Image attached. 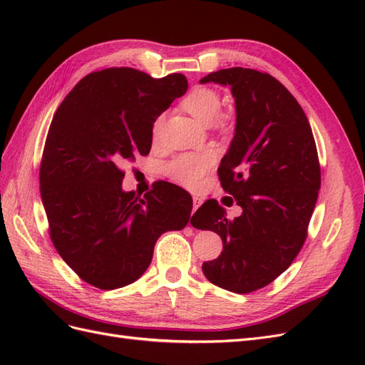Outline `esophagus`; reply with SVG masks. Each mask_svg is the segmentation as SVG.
I'll return each mask as SVG.
<instances>
[{
    "label": "esophagus",
    "mask_w": 365,
    "mask_h": 365,
    "mask_svg": "<svg viewBox=\"0 0 365 365\" xmlns=\"http://www.w3.org/2000/svg\"><path fill=\"white\" fill-rule=\"evenodd\" d=\"M201 204H202V200H201V197L195 196V197H193V212H196V210L201 207Z\"/></svg>",
    "instance_id": "esophagus-1"
}]
</instances>
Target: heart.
<instances>
[{
	"instance_id": "1",
	"label": "heart",
	"mask_w": 365,
	"mask_h": 365,
	"mask_svg": "<svg viewBox=\"0 0 365 365\" xmlns=\"http://www.w3.org/2000/svg\"><path fill=\"white\" fill-rule=\"evenodd\" d=\"M184 108L201 123H212L220 111V97L216 91L208 90V88H197L185 97ZM161 123L163 118L160 117L153 125L155 135H158ZM213 161L215 155L212 152L187 153L170 164V173L175 181L189 187V189H196L202 184L204 176L213 165Z\"/></svg>"
}]
</instances>
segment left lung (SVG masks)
I'll use <instances>...</instances> for the list:
<instances>
[{
  "mask_svg": "<svg viewBox=\"0 0 365 365\" xmlns=\"http://www.w3.org/2000/svg\"><path fill=\"white\" fill-rule=\"evenodd\" d=\"M212 82L230 86L235 98V135L219 178L242 215L230 220L222 207L208 201L190 222L222 239L220 256L202 263L205 277L222 289L248 294L277 279L300 252L322 173L311 125L277 79L235 67L200 81Z\"/></svg>",
  "mask_w": 365,
  "mask_h": 365,
  "instance_id": "obj_1",
  "label": "left lung"
}]
</instances>
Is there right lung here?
I'll return each mask as SVG.
<instances>
[{"instance_id":"add662e5","label":"right lung","mask_w":365,"mask_h":365,"mask_svg":"<svg viewBox=\"0 0 365 365\" xmlns=\"http://www.w3.org/2000/svg\"><path fill=\"white\" fill-rule=\"evenodd\" d=\"M185 91L182 74L106 68L85 76L53 117L39 173L50 236L98 289L138 280L158 237L189 222L192 196L181 187L161 184L140 197L123 190L120 170L149 153L153 123Z\"/></svg>"}]
</instances>
